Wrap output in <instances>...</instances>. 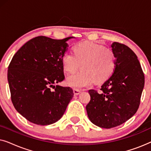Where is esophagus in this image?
<instances>
[{
    "instance_id": "34e87169",
    "label": "esophagus",
    "mask_w": 151,
    "mask_h": 151,
    "mask_svg": "<svg viewBox=\"0 0 151 151\" xmlns=\"http://www.w3.org/2000/svg\"><path fill=\"white\" fill-rule=\"evenodd\" d=\"M73 93L75 96H78L80 93V91L78 89H73Z\"/></svg>"
}]
</instances>
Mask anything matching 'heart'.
I'll list each match as a JSON object with an SVG mask.
<instances>
[{"label":"heart","mask_w":151,"mask_h":151,"mask_svg":"<svg viewBox=\"0 0 151 151\" xmlns=\"http://www.w3.org/2000/svg\"><path fill=\"white\" fill-rule=\"evenodd\" d=\"M74 54L64 53L62 63L64 69L69 74H73L80 69L77 75L69 76L67 84L75 88H83L91 85L96 81L102 83L114 73L115 56L111 49L94 42H84L73 47Z\"/></svg>","instance_id":"obj_1"}]
</instances>
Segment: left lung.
Listing matches in <instances>:
<instances>
[{
  "mask_svg": "<svg viewBox=\"0 0 151 151\" xmlns=\"http://www.w3.org/2000/svg\"><path fill=\"white\" fill-rule=\"evenodd\" d=\"M114 73L101 86L89 90L88 117L95 125L111 129L124 123L137 112L144 86V75L137 55L129 47L113 42Z\"/></svg>",
  "mask_w": 151,
  "mask_h": 151,
  "instance_id": "left-lung-1",
  "label": "left lung"
}]
</instances>
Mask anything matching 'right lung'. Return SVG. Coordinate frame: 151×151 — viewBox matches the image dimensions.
<instances>
[{"mask_svg":"<svg viewBox=\"0 0 151 151\" xmlns=\"http://www.w3.org/2000/svg\"><path fill=\"white\" fill-rule=\"evenodd\" d=\"M72 38L36 37L12 58L7 71L12 102L31 122L42 126L56 122L73 98L71 88L53 85L65 79L62 57Z\"/></svg>","mask_w":151,"mask_h":151,"instance_id":"1","label":"right lung"}]
</instances>
